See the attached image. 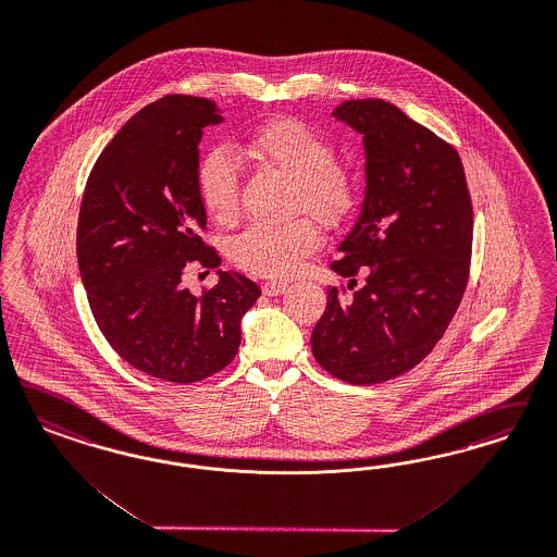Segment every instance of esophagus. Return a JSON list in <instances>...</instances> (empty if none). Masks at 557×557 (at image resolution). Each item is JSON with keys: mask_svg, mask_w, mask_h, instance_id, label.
<instances>
[{"mask_svg": "<svg viewBox=\"0 0 557 557\" xmlns=\"http://www.w3.org/2000/svg\"><path fill=\"white\" fill-rule=\"evenodd\" d=\"M286 288H288V286H286L284 282H273V280H271V282H265V284L261 286L265 296H280V294H284V292H286Z\"/></svg>", "mask_w": 557, "mask_h": 557, "instance_id": "1", "label": "esophagus"}]
</instances>
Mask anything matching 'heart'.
<instances>
[{
	"mask_svg": "<svg viewBox=\"0 0 557 557\" xmlns=\"http://www.w3.org/2000/svg\"><path fill=\"white\" fill-rule=\"evenodd\" d=\"M249 160L289 178V211H307L323 224L346 215L354 201L351 178L335 164L325 137L296 119H273L243 141ZM199 197L211 220L231 224L238 213V171L224 152H211L199 169ZM321 234L307 218L286 224H252L236 234L228 255L236 268L259 277H288L317 249Z\"/></svg>",
	"mask_w": 557,
	"mask_h": 557,
	"instance_id": "obj_1",
	"label": "heart"
}]
</instances>
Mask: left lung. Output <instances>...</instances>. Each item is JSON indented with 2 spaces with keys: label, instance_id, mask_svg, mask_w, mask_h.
Here are the masks:
<instances>
[{
  "label": "left lung",
  "instance_id": "8db88e82",
  "mask_svg": "<svg viewBox=\"0 0 557 557\" xmlns=\"http://www.w3.org/2000/svg\"><path fill=\"white\" fill-rule=\"evenodd\" d=\"M331 115L364 139L366 191L331 263L354 292L326 289L310 346L335 379L384 383L420 364L450 325L469 280L473 208L457 150L395 104L346 100Z\"/></svg>",
  "mask_w": 557,
  "mask_h": 557
}]
</instances>
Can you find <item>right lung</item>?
Listing matches in <instances>:
<instances>
[{
	"label": "right lung",
	"instance_id": "1",
	"mask_svg": "<svg viewBox=\"0 0 557 557\" xmlns=\"http://www.w3.org/2000/svg\"><path fill=\"white\" fill-rule=\"evenodd\" d=\"M222 121L208 98L144 107L98 156L77 218V265L98 329L125 362L169 383L231 364L240 319L261 296L249 277L222 269L201 298L181 286L189 263H222L199 236L208 226L199 141Z\"/></svg>",
	"mask_w": 557,
	"mask_h": 557
}]
</instances>
